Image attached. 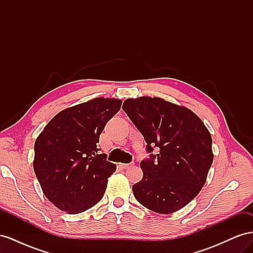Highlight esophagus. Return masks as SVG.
Wrapping results in <instances>:
<instances>
[{
    "instance_id": "esophagus-1",
    "label": "esophagus",
    "mask_w": 253,
    "mask_h": 253,
    "mask_svg": "<svg viewBox=\"0 0 253 253\" xmlns=\"http://www.w3.org/2000/svg\"><path fill=\"white\" fill-rule=\"evenodd\" d=\"M120 166H121L122 169H128V168H131L132 166H134V164L133 163L132 164H121Z\"/></svg>"
}]
</instances>
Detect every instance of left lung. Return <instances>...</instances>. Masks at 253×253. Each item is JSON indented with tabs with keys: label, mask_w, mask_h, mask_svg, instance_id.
Returning a JSON list of instances; mask_svg holds the SVG:
<instances>
[{
	"label": "left lung",
	"mask_w": 253,
	"mask_h": 253,
	"mask_svg": "<svg viewBox=\"0 0 253 253\" xmlns=\"http://www.w3.org/2000/svg\"><path fill=\"white\" fill-rule=\"evenodd\" d=\"M122 110L150 154L140 163L143 177L133 186L135 198L157 213L180 210L200 193L211 168L208 128L192 111L160 98L126 99Z\"/></svg>",
	"instance_id": "left-lung-1"
}]
</instances>
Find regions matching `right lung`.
Wrapping results in <instances>:
<instances>
[{"label": "right lung", "mask_w": 253, "mask_h": 253, "mask_svg": "<svg viewBox=\"0 0 253 253\" xmlns=\"http://www.w3.org/2000/svg\"><path fill=\"white\" fill-rule=\"evenodd\" d=\"M121 103L96 98L72 106L38 136L34 170L43 193L58 209L78 214L102 200L116 166L99 152V136Z\"/></svg>", "instance_id": "add662e5"}]
</instances>
